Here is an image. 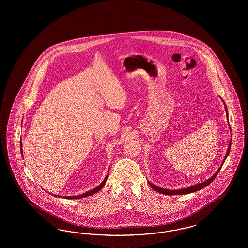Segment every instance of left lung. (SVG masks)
<instances>
[{
  "label": "left lung",
  "instance_id": "8db88e82",
  "mask_svg": "<svg viewBox=\"0 0 248 248\" xmlns=\"http://www.w3.org/2000/svg\"><path fill=\"white\" fill-rule=\"evenodd\" d=\"M223 102H224V101H223ZM224 104H225V102H224ZM225 111H226V114L228 115V112H227V108H226V105H225ZM227 117H228V116H227ZM227 119H228V118H227ZM230 130H231V128H230ZM230 148H231V143H230L229 146H228V148H227V152H226V155H225V159H224L223 164L225 163V159H226V157H227V156H228V155H229ZM221 168H222V165L218 168L217 173H215L213 176H211L210 178H209L208 180L204 181V182H203V183H200V184H196L195 186H190V187L183 188V189H178V190H168V189H165V188L158 187V186H155V185H153V184H151V183H149V185H150L151 187L153 188L155 191L159 192V193H161V194H164V195H186V194H190V193H194V192H196V191H199V190L203 189V188L205 187V186H209L211 183H212L213 181L215 180V178L217 177V173L220 172Z\"/></svg>",
  "mask_w": 248,
  "mask_h": 248
}]
</instances>
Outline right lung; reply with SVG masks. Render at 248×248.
Segmentation results:
<instances>
[{
	"mask_svg": "<svg viewBox=\"0 0 248 248\" xmlns=\"http://www.w3.org/2000/svg\"><path fill=\"white\" fill-rule=\"evenodd\" d=\"M20 145H21V153H22V155H23V149H22V143H20ZM108 174L106 175V177L105 178V180L102 182V184L100 185V186H98L97 187L94 188V189H93V190H91L89 192H86V193H84L83 195H75V196H65L64 198H66V199H77V198H83V197H86V196H90V195H93V194H95V193H97L98 191H100L102 188L105 186V183H106V180H107V178H108ZM56 196H58V195H56ZM58 197H61V196H58Z\"/></svg>",
	"mask_w": 248,
	"mask_h": 248,
	"instance_id": "add662e5",
	"label": "right lung"
}]
</instances>
